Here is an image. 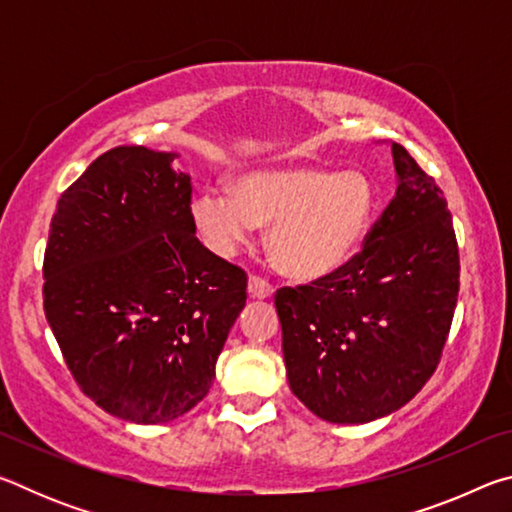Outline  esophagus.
<instances>
[{"instance_id":"1","label":"esophagus","mask_w":512,"mask_h":512,"mask_svg":"<svg viewBox=\"0 0 512 512\" xmlns=\"http://www.w3.org/2000/svg\"><path fill=\"white\" fill-rule=\"evenodd\" d=\"M248 293H250V296H253V298H271V296H273V287L264 280V277L250 275V280H248Z\"/></svg>"}]
</instances>
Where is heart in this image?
<instances>
[{
	"instance_id": "obj_1",
	"label": "heart",
	"mask_w": 512,
	"mask_h": 512,
	"mask_svg": "<svg viewBox=\"0 0 512 512\" xmlns=\"http://www.w3.org/2000/svg\"><path fill=\"white\" fill-rule=\"evenodd\" d=\"M375 189L361 173L316 167L241 173L232 192L207 189L192 203L196 228L214 253L232 255L271 225L268 253L293 280L311 282L341 271L366 244Z\"/></svg>"
}]
</instances>
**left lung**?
Listing matches in <instances>:
<instances>
[{"label":"left lung","mask_w":512,"mask_h":512,"mask_svg":"<svg viewBox=\"0 0 512 512\" xmlns=\"http://www.w3.org/2000/svg\"><path fill=\"white\" fill-rule=\"evenodd\" d=\"M400 178L341 271L275 293L293 395L327 422L402 409L440 363L458 298V244L443 189L393 142Z\"/></svg>","instance_id":"left-lung-1"}]
</instances>
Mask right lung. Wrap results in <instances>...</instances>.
I'll list each match as a JSON object with an SVG mask.
<instances>
[{"instance_id": "obj_1", "label": "right lung", "mask_w": 512, "mask_h": 512, "mask_svg": "<svg viewBox=\"0 0 512 512\" xmlns=\"http://www.w3.org/2000/svg\"><path fill=\"white\" fill-rule=\"evenodd\" d=\"M173 153L115 146L58 198L45 316L81 391L137 424L176 420L210 391L246 305L244 268L196 239Z\"/></svg>"}]
</instances>
